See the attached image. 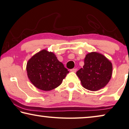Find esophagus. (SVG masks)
Segmentation results:
<instances>
[{
    "instance_id": "1",
    "label": "esophagus",
    "mask_w": 129,
    "mask_h": 129,
    "mask_svg": "<svg viewBox=\"0 0 129 129\" xmlns=\"http://www.w3.org/2000/svg\"><path fill=\"white\" fill-rule=\"evenodd\" d=\"M77 71V69L76 68H73L72 70H71V72H76Z\"/></svg>"
}]
</instances>
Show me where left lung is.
<instances>
[{
	"mask_svg": "<svg viewBox=\"0 0 129 129\" xmlns=\"http://www.w3.org/2000/svg\"><path fill=\"white\" fill-rule=\"evenodd\" d=\"M84 66L76 72L83 87L90 91H97L104 87L110 80L112 64L104 55L97 52L88 53Z\"/></svg>",
	"mask_w": 129,
	"mask_h": 129,
	"instance_id": "8db88e82",
	"label": "left lung"
}]
</instances>
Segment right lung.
Here are the masks:
<instances>
[{"label":"right lung","instance_id":"obj_1","mask_svg":"<svg viewBox=\"0 0 129 129\" xmlns=\"http://www.w3.org/2000/svg\"><path fill=\"white\" fill-rule=\"evenodd\" d=\"M26 71L31 83L43 91L58 87L69 73L54 54L46 50H42L29 59Z\"/></svg>","mask_w":129,"mask_h":129}]
</instances>
